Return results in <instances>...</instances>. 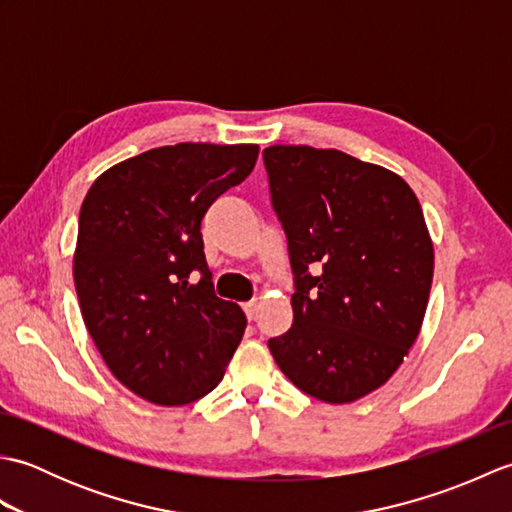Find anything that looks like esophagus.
<instances>
[{
	"label": "esophagus",
	"mask_w": 512,
	"mask_h": 512,
	"mask_svg": "<svg viewBox=\"0 0 512 512\" xmlns=\"http://www.w3.org/2000/svg\"><path fill=\"white\" fill-rule=\"evenodd\" d=\"M257 310H259V303H257V301H248V303H244V312H246L248 321H253V319L257 317Z\"/></svg>",
	"instance_id": "1"
}]
</instances>
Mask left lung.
Segmentation results:
<instances>
[{
	"label": "left lung",
	"instance_id": "1",
	"mask_svg": "<svg viewBox=\"0 0 512 512\" xmlns=\"http://www.w3.org/2000/svg\"><path fill=\"white\" fill-rule=\"evenodd\" d=\"M264 165L295 275V319L270 354L308 396L354 402L418 339L433 279L420 202L394 171L336 149L273 145Z\"/></svg>",
	"mask_w": 512,
	"mask_h": 512
}]
</instances>
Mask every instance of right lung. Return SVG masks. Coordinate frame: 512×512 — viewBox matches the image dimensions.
<instances>
[{
    "mask_svg": "<svg viewBox=\"0 0 512 512\" xmlns=\"http://www.w3.org/2000/svg\"><path fill=\"white\" fill-rule=\"evenodd\" d=\"M257 145L178 143L118 162L81 204L74 286L105 365L154 405H187L220 383L246 328L215 295L200 224L244 182Z\"/></svg>",
    "mask_w": 512,
    "mask_h": 512,
    "instance_id": "obj_1",
    "label": "right lung"
}]
</instances>
